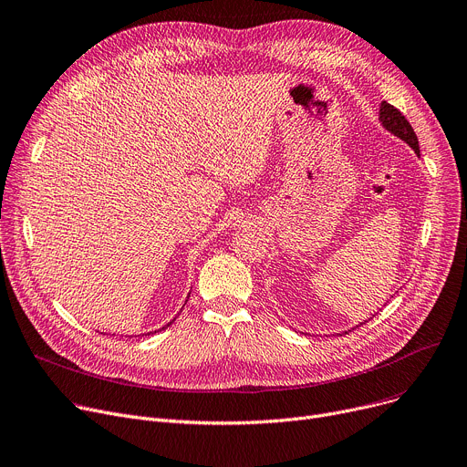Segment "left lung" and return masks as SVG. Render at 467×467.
I'll return each mask as SVG.
<instances>
[{
	"label": "left lung",
	"instance_id": "1",
	"mask_svg": "<svg viewBox=\"0 0 467 467\" xmlns=\"http://www.w3.org/2000/svg\"><path fill=\"white\" fill-rule=\"evenodd\" d=\"M379 121L383 123V128L387 131H390L392 135H396L403 142H408L415 150V153L420 155L419 139H417V135L411 128V123L406 119V116H403L398 109H394L390 103L383 101L381 107H379Z\"/></svg>",
	"mask_w": 467,
	"mask_h": 467
}]
</instances>
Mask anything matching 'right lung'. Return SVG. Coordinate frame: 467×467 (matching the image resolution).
Listing matches in <instances>:
<instances>
[{"label":"right lung","instance_id":"obj_1","mask_svg":"<svg viewBox=\"0 0 467 467\" xmlns=\"http://www.w3.org/2000/svg\"><path fill=\"white\" fill-rule=\"evenodd\" d=\"M172 321H174V319H172ZM172 321H171V323H169V325H167V327H171V325H172ZM167 327H163V328H167Z\"/></svg>","mask_w":467,"mask_h":467}]
</instances>
